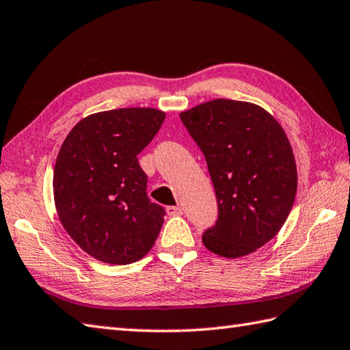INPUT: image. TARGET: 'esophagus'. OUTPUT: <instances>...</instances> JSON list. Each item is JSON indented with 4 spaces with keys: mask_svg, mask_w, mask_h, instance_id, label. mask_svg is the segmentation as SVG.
I'll list each match as a JSON object with an SVG mask.
<instances>
[{
    "mask_svg": "<svg viewBox=\"0 0 350 350\" xmlns=\"http://www.w3.org/2000/svg\"><path fill=\"white\" fill-rule=\"evenodd\" d=\"M166 211H167L169 215H181L183 208L181 206H167Z\"/></svg>",
    "mask_w": 350,
    "mask_h": 350,
    "instance_id": "1",
    "label": "esophagus"
}]
</instances>
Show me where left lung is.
<instances>
[{"label": "left lung", "mask_w": 350, "mask_h": 350, "mask_svg": "<svg viewBox=\"0 0 350 350\" xmlns=\"http://www.w3.org/2000/svg\"><path fill=\"white\" fill-rule=\"evenodd\" d=\"M180 118L205 155L219 204L204 245L229 259L256 252L278 234L297 195V165L283 127L263 107L228 98Z\"/></svg>", "instance_id": "1"}]
</instances>
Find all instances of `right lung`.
I'll return each mask as SVG.
<instances>
[{
	"instance_id": "right-lung-1",
	"label": "right lung",
	"mask_w": 350,
	"mask_h": 350,
	"mask_svg": "<svg viewBox=\"0 0 350 350\" xmlns=\"http://www.w3.org/2000/svg\"><path fill=\"white\" fill-rule=\"evenodd\" d=\"M166 113L122 107L88 115L61 145L53 199L67 234L92 258L129 265L148 253L165 208L146 196L137 154L157 135Z\"/></svg>"
}]
</instances>
